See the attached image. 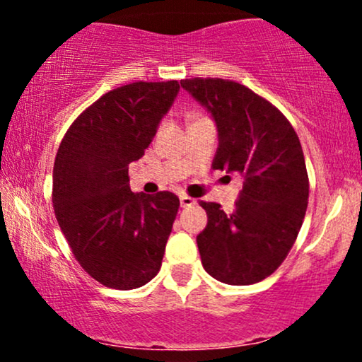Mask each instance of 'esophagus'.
<instances>
[{"mask_svg":"<svg viewBox=\"0 0 362 362\" xmlns=\"http://www.w3.org/2000/svg\"><path fill=\"white\" fill-rule=\"evenodd\" d=\"M195 204V199L189 197V195H180V206L182 207H190Z\"/></svg>","mask_w":362,"mask_h":362,"instance_id":"34e87169","label":"esophagus"}]
</instances>
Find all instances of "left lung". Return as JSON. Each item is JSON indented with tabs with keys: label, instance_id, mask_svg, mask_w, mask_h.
I'll list each match as a JSON object with an SVG mask.
<instances>
[{
	"label": "left lung",
	"instance_id": "1",
	"mask_svg": "<svg viewBox=\"0 0 362 362\" xmlns=\"http://www.w3.org/2000/svg\"><path fill=\"white\" fill-rule=\"evenodd\" d=\"M218 126L213 168L243 175L233 213L201 201L207 226L197 236L206 272L247 286L284 262L305 219L310 182L300 138L284 114L245 85L221 78L182 80Z\"/></svg>",
	"mask_w": 362,
	"mask_h": 362
}]
</instances>
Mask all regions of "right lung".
I'll use <instances>...</instances> for the list:
<instances>
[{"mask_svg": "<svg viewBox=\"0 0 362 362\" xmlns=\"http://www.w3.org/2000/svg\"><path fill=\"white\" fill-rule=\"evenodd\" d=\"M178 90L175 80L110 90L74 119L57 149L56 219L74 259L107 288H141L161 267L180 201L132 192L129 163L144 155Z\"/></svg>", "mask_w": 362, "mask_h": 362, "instance_id": "right-lung-1", "label": "right lung"}]
</instances>
